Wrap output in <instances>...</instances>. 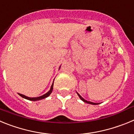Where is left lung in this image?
Wrapping results in <instances>:
<instances>
[{
    "label": "left lung",
    "instance_id": "obj_1",
    "mask_svg": "<svg viewBox=\"0 0 134 134\" xmlns=\"http://www.w3.org/2000/svg\"><path fill=\"white\" fill-rule=\"evenodd\" d=\"M77 94H78V95L79 96V97H80V99H81V100H82V101H84V102H85V103H88V104H92V105H98V104H99V103H95L91 102V101H87V100H85V99H84L81 96H80V94H79L78 93H77Z\"/></svg>",
    "mask_w": 134,
    "mask_h": 134
}]
</instances>
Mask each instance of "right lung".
I'll use <instances>...</instances> for the list:
<instances>
[{
  "label": "right lung",
  "instance_id": "obj_1",
  "mask_svg": "<svg viewBox=\"0 0 134 134\" xmlns=\"http://www.w3.org/2000/svg\"><path fill=\"white\" fill-rule=\"evenodd\" d=\"M60 68V67L59 68V69ZM53 86H54V82L52 83V86H51V88H50V90H49V91H48V93H46V94H43V95L42 96H40V97H27V96L24 95V94H19H19L20 96H21V97L24 98V99H27V100H34V101H36V100H41V99H45V98L48 97V96L49 95V94L52 93V92L53 91Z\"/></svg>",
  "mask_w": 134,
  "mask_h": 134
}]
</instances>
